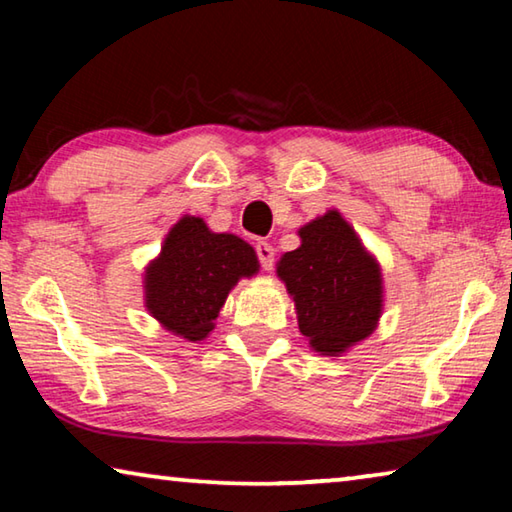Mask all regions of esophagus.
Returning a JSON list of instances; mask_svg holds the SVG:
<instances>
[{
    "mask_svg": "<svg viewBox=\"0 0 512 512\" xmlns=\"http://www.w3.org/2000/svg\"><path fill=\"white\" fill-rule=\"evenodd\" d=\"M255 253H257V259H259V264H262L264 271H271L275 264V248L268 244V241H257Z\"/></svg>",
    "mask_w": 512,
    "mask_h": 512,
    "instance_id": "34e87169",
    "label": "esophagus"
}]
</instances>
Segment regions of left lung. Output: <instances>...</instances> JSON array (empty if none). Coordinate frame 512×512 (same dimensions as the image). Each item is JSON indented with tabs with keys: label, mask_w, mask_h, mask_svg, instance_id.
I'll use <instances>...</instances> for the list:
<instances>
[{
	"label": "left lung",
	"mask_w": 512,
	"mask_h": 512,
	"mask_svg": "<svg viewBox=\"0 0 512 512\" xmlns=\"http://www.w3.org/2000/svg\"><path fill=\"white\" fill-rule=\"evenodd\" d=\"M302 246L284 253L277 273L293 296L311 348L341 354L375 329L381 314L379 266L339 212L300 230Z\"/></svg>",
	"instance_id": "left-lung-1"
}]
</instances>
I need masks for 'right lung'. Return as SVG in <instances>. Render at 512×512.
Returning a JSON list of instances; mask_svg holds the SVG:
<instances>
[{
	"label": "right lung",
	"instance_id": "add662e5",
	"mask_svg": "<svg viewBox=\"0 0 512 512\" xmlns=\"http://www.w3.org/2000/svg\"><path fill=\"white\" fill-rule=\"evenodd\" d=\"M255 271V250L246 241L214 235L201 219L185 216L146 271V307L171 332L201 341L214 329L228 291Z\"/></svg>",
	"mask_w": 512,
	"mask_h": 512
}]
</instances>
